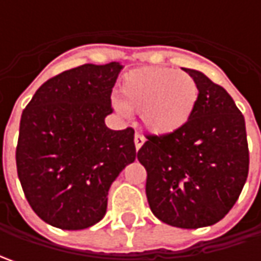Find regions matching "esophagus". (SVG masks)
Wrapping results in <instances>:
<instances>
[{
	"label": "esophagus",
	"instance_id": "obj_1",
	"mask_svg": "<svg viewBox=\"0 0 261 261\" xmlns=\"http://www.w3.org/2000/svg\"><path fill=\"white\" fill-rule=\"evenodd\" d=\"M134 141H135V148L136 149H139L141 146L144 145V142H145V138H144V135H141V134H138V132H136Z\"/></svg>",
	"mask_w": 261,
	"mask_h": 261
}]
</instances>
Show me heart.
<instances>
[{
    "instance_id": "1",
    "label": "heart",
    "mask_w": 261,
    "mask_h": 261,
    "mask_svg": "<svg viewBox=\"0 0 261 261\" xmlns=\"http://www.w3.org/2000/svg\"><path fill=\"white\" fill-rule=\"evenodd\" d=\"M122 99L113 105L123 115L138 112L148 130L168 135L189 122L197 101L195 80L171 68L146 66L127 72L120 86Z\"/></svg>"
}]
</instances>
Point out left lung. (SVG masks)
<instances>
[{
	"mask_svg": "<svg viewBox=\"0 0 261 261\" xmlns=\"http://www.w3.org/2000/svg\"><path fill=\"white\" fill-rule=\"evenodd\" d=\"M199 94L193 115L168 135H148L138 151L152 214L177 228L214 225L231 211L248 175L244 116L225 88L183 68Z\"/></svg>",
	"mask_w": 261,
	"mask_h": 261,
	"instance_id": "obj_1",
	"label": "left lung"
}]
</instances>
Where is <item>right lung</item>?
Listing matches in <instances>:
<instances>
[{"instance_id": "obj_1", "label": "right lung", "mask_w": 261, "mask_h": 261, "mask_svg": "<svg viewBox=\"0 0 261 261\" xmlns=\"http://www.w3.org/2000/svg\"><path fill=\"white\" fill-rule=\"evenodd\" d=\"M123 66H76L47 80L25 106L17 174L36 215L61 229L103 219L112 183L136 158L132 127L112 130V90Z\"/></svg>"}]
</instances>
